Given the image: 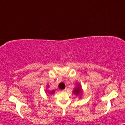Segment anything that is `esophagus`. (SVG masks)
<instances>
[{
	"label": "esophagus",
	"mask_w": 125,
	"mask_h": 125,
	"mask_svg": "<svg viewBox=\"0 0 125 125\" xmlns=\"http://www.w3.org/2000/svg\"><path fill=\"white\" fill-rule=\"evenodd\" d=\"M63 92H66V91H67V89H63V90H62Z\"/></svg>",
	"instance_id": "1"
}]
</instances>
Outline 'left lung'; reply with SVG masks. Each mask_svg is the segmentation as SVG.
I'll return each mask as SVG.
<instances>
[{"mask_svg":"<svg viewBox=\"0 0 125 125\" xmlns=\"http://www.w3.org/2000/svg\"><path fill=\"white\" fill-rule=\"evenodd\" d=\"M73 93L76 95L79 96L80 98H81V95L83 93V91L81 88V85L79 83H76V86L74 88Z\"/></svg>","mask_w":125,"mask_h":125,"instance_id":"obj_1","label":"left lung"}]
</instances>
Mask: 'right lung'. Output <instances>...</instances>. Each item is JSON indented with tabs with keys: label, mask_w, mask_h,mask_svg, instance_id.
I'll use <instances>...</instances> for the list:
<instances>
[{
	"label": "right lung",
	"mask_w": 125,
	"mask_h": 125,
	"mask_svg": "<svg viewBox=\"0 0 125 125\" xmlns=\"http://www.w3.org/2000/svg\"><path fill=\"white\" fill-rule=\"evenodd\" d=\"M46 89L45 90V92L46 93H48V94H54V93H55V91L54 90L50 91V90H48V89H47L48 87H49V85H46Z\"/></svg>",
	"instance_id": "obj_1"
}]
</instances>
